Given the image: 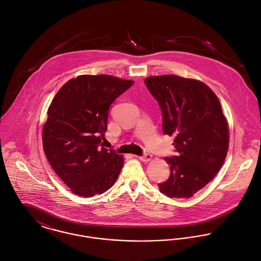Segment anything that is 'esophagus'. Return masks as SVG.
<instances>
[{"label": "esophagus", "mask_w": 261, "mask_h": 261, "mask_svg": "<svg viewBox=\"0 0 261 261\" xmlns=\"http://www.w3.org/2000/svg\"><path fill=\"white\" fill-rule=\"evenodd\" d=\"M139 158H140V160L143 161V162H149V161L152 160V155H151V154H145V155H143V156H140Z\"/></svg>", "instance_id": "obj_1"}]
</instances>
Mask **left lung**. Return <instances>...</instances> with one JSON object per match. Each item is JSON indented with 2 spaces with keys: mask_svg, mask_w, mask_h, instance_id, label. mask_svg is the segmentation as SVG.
Instances as JSON below:
<instances>
[{
  "mask_svg": "<svg viewBox=\"0 0 261 261\" xmlns=\"http://www.w3.org/2000/svg\"><path fill=\"white\" fill-rule=\"evenodd\" d=\"M145 84L160 105L163 133L175 137L178 154L165 158L171 172L159 189L171 198H189L214 179L227 156L229 127L221 103L193 79L154 76Z\"/></svg>",
  "mask_w": 261,
  "mask_h": 261,
  "instance_id": "left-lung-1",
  "label": "left lung"
}]
</instances>
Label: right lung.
<instances>
[{
	"instance_id": "1",
	"label": "right lung",
	"mask_w": 261,
	"mask_h": 261,
	"mask_svg": "<svg viewBox=\"0 0 261 261\" xmlns=\"http://www.w3.org/2000/svg\"><path fill=\"white\" fill-rule=\"evenodd\" d=\"M134 84L109 75L71 79L53 99L42 128L45 156L72 192L91 197L116 181L123 157L103 148L108 110Z\"/></svg>"
}]
</instances>
